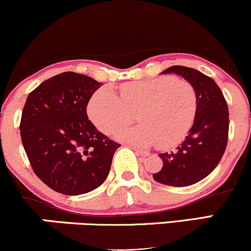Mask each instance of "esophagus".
<instances>
[{
    "mask_svg": "<svg viewBox=\"0 0 251 251\" xmlns=\"http://www.w3.org/2000/svg\"><path fill=\"white\" fill-rule=\"evenodd\" d=\"M133 150L135 151V153H137L138 155H142V157H148V155H150L149 152L143 151V150H139V149H137V148H133Z\"/></svg>",
    "mask_w": 251,
    "mask_h": 251,
    "instance_id": "1",
    "label": "esophagus"
}]
</instances>
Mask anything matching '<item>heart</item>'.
Instances as JSON below:
<instances>
[{
	"label": "heart",
	"instance_id": "1",
	"mask_svg": "<svg viewBox=\"0 0 251 251\" xmlns=\"http://www.w3.org/2000/svg\"><path fill=\"white\" fill-rule=\"evenodd\" d=\"M120 97L111 88H100L88 102V116L103 133L133 119L138 112L142 123L114 132L120 142L134 146L168 150L183 142L191 129L197 113V94L194 86L174 75L123 83Z\"/></svg>",
	"mask_w": 251,
	"mask_h": 251
}]
</instances>
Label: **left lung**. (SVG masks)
<instances>
[{
    "label": "left lung",
    "mask_w": 251,
    "mask_h": 251,
    "mask_svg": "<svg viewBox=\"0 0 251 251\" xmlns=\"http://www.w3.org/2000/svg\"><path fill=\"white\" fill-rule=\"evenodd\" d=\"M169 73L183 76L194 86L197 113L177 150L159 154L163 168L153 178L165 185L189 186L204 179L220 163L227 143L229 111L221 88L211 77L185 66H172L162 74Z\"/></svg>",
    "instance_id": "8db88e82"
}]
</instances>
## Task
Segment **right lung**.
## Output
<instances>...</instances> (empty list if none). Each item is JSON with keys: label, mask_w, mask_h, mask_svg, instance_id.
I'll list each match as a JSON object with an SVG mask.
<instances>
[{"label": "right lung", "mask_w": 251, "mask_h": 251, "mask_svg": "<svg viewBox=\"0 0 251 251\" xmlns=\"http://www.w3.org/2000/svg\"><path fill=\"white\" fill-rule=\"evenodd\" d=\"M101 86L87 75L65 72L43 81L25 100L22 144L35 175L54 191L87 194L107 178L120 145L98 131L86 111Z\"/></svg>", "instance_id": "obj_1"}]
</instances>
